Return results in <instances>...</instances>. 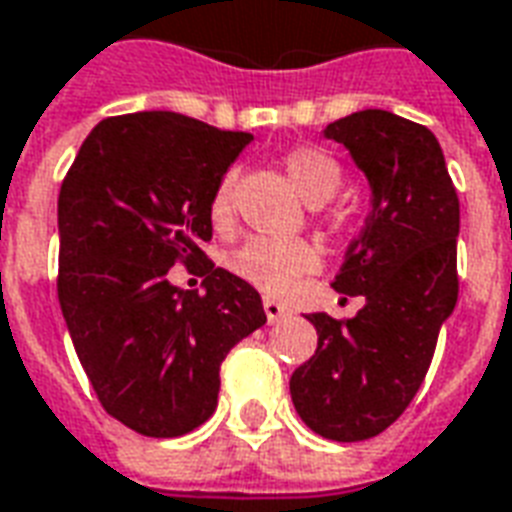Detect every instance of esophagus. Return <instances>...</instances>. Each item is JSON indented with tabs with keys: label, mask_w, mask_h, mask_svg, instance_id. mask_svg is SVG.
I'll return each mask as SVG.
<instances>
[{
	"label": "esophagus",
	"mask_w": 512,
	"mask_h": 512,
	"mask_svg": "<svg viewBox=\"0 0 512 512\" xmlns=\"http://www.w3.org/2000/svg\"><path fill=\"white\" fill-rule=\"evenodd\" d=\"M263 309H266V317H268V323H279L282 317H287V309L279 301H274V298H266L263 301Z\"/></svg>",
	"instance_id": "1"
}]
</instances>
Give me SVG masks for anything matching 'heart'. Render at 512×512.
Listing matches in <instances>:
<instances>
[{"mask_svg": "<svg viewBox=\"0 0 512 512\" xmlns=\"http://www.w3.org/2000/svg\"><path fill=\"white\" fill-rule=\"evenodd\" d=\"M285 170L301 198L320 206L342 187L339 162L320 149H295L285 157ZM233 217V176H225L211 200L214 225L225 227ZM320 263V255L309 241H279V238H249L236 255L233 268L246 282L266 293H285L298 276L309 274Z\"/></svg>", "mask_w": 512, "mask_h": 512, "instance_id": "1", "label": "heart"}]
</instances>
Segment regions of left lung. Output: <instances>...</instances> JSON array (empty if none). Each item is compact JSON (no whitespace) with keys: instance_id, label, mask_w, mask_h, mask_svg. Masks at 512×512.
Listing matches in <instances>:
<instances>
[{"instance_id":"obj_1","label":"left lung","mask_w":512,"mask_h":512,"mask_svg":"<svg viewBox=\"0 0 512 512\" xmlns=\"http://www.w3.org/2000/svg\"><path fill=\"white\" fill-rule=\"evenodd\" d=\"M369 181V217L333 290L363 295L350 320L309 314L317 350L290 377L295 412L325 439L377 437L407 410L456 309L458 195L434 132L391 111H358L323 130Z\"/></svg>"}]
</instances>
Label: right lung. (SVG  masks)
<instances>
[{
	"label": "right lung",
	"instance_id": "1",
	"mask_svg": "<svg viewBox=\"0 0 512 512\" xmlns=\"http://www.w3.org/2000/svg\"><path fill=\"white\" fill-rule=\"evenodd\" d=\"M252 140L173 111L102 119L59 192V306L108 415L181 437L217 410L219 366L266 325L241 276L208 263L203 293L170 285L203 263L211 200Z\"/></svg>",
	"mask_w": 512,
	"mask_h": 512
}]
</instances>
